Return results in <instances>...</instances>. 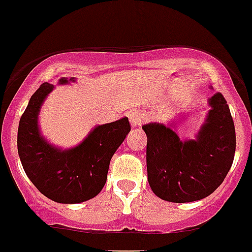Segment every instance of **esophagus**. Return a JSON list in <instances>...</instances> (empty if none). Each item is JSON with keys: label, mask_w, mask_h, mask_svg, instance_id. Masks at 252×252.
Returning <instances> with one entry per match:
<instances>
[{"label": "esophagus", "mask_w": 252, "mask_h": 252, "mask_svg": "<svg viewBox=\"0 0 252 252\" xmlns=\"http://www.w3.org/2000/svg\"><path fill=\"white\" fill-rule=\"evenodd\" d=\"M142 117L143 114L140 110H132V111H130V114H128V119H130L132 126H140L141 122H142Z\"/></svg>", "instance_id": "obj_1"}]
</instances>
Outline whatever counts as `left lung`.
I'll list each match as a JSON object with an SVG mask.
<instances>
[{"instance_id": "left-lung-1", "label": "left lung", "mask_w": 252, "mask_h": 252, "mask_svg": "<svg viewBox=\"0 0 252 252\" xmlns=\"http://www.w3.org/2000/svg\"><path fill=\"white\" fill-rule=\"evenodd\" d=\"M212 110L196 140L181 141L164 125L143 126L147 135V177L160 199L189 203L210 195L224 182L234 160L236 135L229 105L221 93L209 101Z\"/></svg>"}]
</instances>
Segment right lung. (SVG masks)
Returning a JSON list of instances; mask_svg holds the SVG:
<instances>
[{"mask_svg": "<svg viewBox=\"0 0 252 252\" xmlns=\"http://www.w3.org/2000/svg\"><path fill=\"white\" fill-rule=\"evenodd\" d=\"M61 83L68 80L63 78ZM52 90V84L43 83L21 116L18 155L28 178L47 198L65 204L85 202L104 188L110 160L130 132L131 125L127 117L101 125L78 147L58 150L45 142L37 124L40 105Z\"/></svg>", "mask_w": 252, "mask_h": 252, "instance_id": "1", "label": "right lung"}]
</instances>
